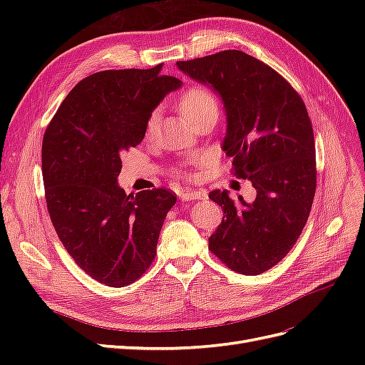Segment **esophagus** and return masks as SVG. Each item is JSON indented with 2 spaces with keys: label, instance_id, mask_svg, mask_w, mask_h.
Wrapping results in <instances>:
<instances>
[{
  "label": "esophagus",
  "instance_id": "1",
  "mask_svg": "<svg viewBox=\"0 0 365 365\" xmlns=\"http://www.w3.org/2000/svg\"><path fill=\"white\" fill-rule=\"evenodd\" d=\"M207 192L205 190H189L181 193L182 201H195V200H205Z\"/></svg>",
  "mask_w": 365,
  "mask_h": 365
}]
</instances>
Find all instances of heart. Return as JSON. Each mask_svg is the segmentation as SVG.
Segmentation results:
<instances>
[{
    "label": "heart",
    "instance_id": "obj_1",
    "mask_svg": "<svg viewBox=\"0 0 365 365\" xmlns=\"http://www.w3.org/2000/svg\"><path fill=\"white\" fill-rule=\"evenodd\" d=\"M178 106L181 113L189 118L193 125H197L200 121L213 118L217 120L219 117V101L215 93L207 86L202 85H193L185 88L182 94L178 98ZM157 111H153L146 123V132H150L157 126ZM196 163H202V158H197Z\"/></svg>",
    "mask_w": 365,
    "mask_h": 365
}]
</instances>
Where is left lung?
<instances>
[{
    "label": "left lung",
    "mask_w": 365,
    "mask_h": 365,
    "mask_svg": "<svg viewBox=\"0 0 365 365\" xmlns=\"http://www.w3.org/2000/svg\"><path fill=\"white\" fill-rule=\"evenodd\" d=\"M178 68L222 97L231 172L257 190L252 204L225 190L208 195L224 212L208 250L230 269L259 275L292 250L311 213L317 163L307 109L282 74L244 51L180 61Z\"/></svg>",
    "instance_id": "8db88e82"
}]
</instances>
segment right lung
Here are the masks:
<instances>
[{"label": "right lung", "instance_id": "add662e5", "mask_svg": "<svg viewBox=\"0 0 365 365\" xmlns=\"http://www.w3.org/2000/svg\"><path fill=\"white\" fill-rule=\"evenodd\" d=\"M149 70H106L65 97L42 140V178L54 230L90 277L111 288L134 283L157 254L176 195H126L117 185L121 157L145 138L148 118L181 82Z\"/></svg>", "mask_w": 365, "mask_h": 365}]
</instances>
